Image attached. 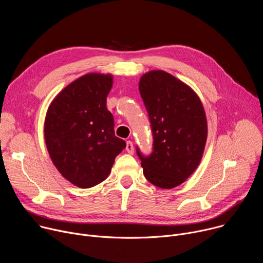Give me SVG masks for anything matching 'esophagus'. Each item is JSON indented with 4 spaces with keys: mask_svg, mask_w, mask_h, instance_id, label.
<instances>
[{
    "mask_svg": "<svg viewBox=\"0 0 263 263\" xmlns=\"http://www.w3.org/2000/svg\"><path fill=\"white\" fill-rule=\"evenodd\" d=\"M126 151L129 153V154H133L134 153V146H133V143L131 141H127L126 143Z\"/></svg>",
    "mask_w": 263,
    "mask_h": 263,
    "instance_id": "esophagus-1",
    "label": "esophagus"
}]
</instances>
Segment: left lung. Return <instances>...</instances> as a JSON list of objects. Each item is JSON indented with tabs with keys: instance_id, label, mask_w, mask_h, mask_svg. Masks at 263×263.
<instances>
[{
	"instance_id": "1",
	"label": "left lung",
	"mask_w": 263,
	"mask_h": 263,
	"mask_svg": "<svg viewBox=\"0 0 263 263\" xmlns=\"http://www.w3.org/2000/svg\"><path fill=\"white\" fill-rule=\"evenodd\" d=\"M139 92L153 146L144 155L136 145V154L146 180L170 190L183 183L201 161L207 138L205 111L192 88L163 70L143 74Z\"/></svg>"
}]
</instances>
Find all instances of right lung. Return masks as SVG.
Here are the masks:
<instances>
[{
	"label": "right lung",
	"mask_w": 263,
	"mask_h": 263,
	"mask_svg": "<svg viewBox=\"0 0 263 263\" xmlns=\"http://www.w3.org/2000/svg\"><path fill=\"white\" fill-rule=\"evenodd\" d=\"M110 74L88 73L66 86L51 104L45 139L60 174L81 189L104 181L126 142L115 134L106 107Z\"/></svg>",
	"instance_id": "obj_1"
}]
</instances>
